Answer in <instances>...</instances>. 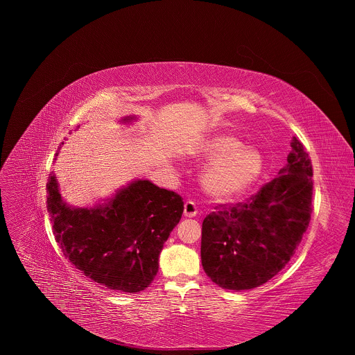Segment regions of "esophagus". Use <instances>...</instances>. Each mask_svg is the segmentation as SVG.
<instances>
[{"label":"esophagus","mask_w":355,"mask_h":355,"mask_svg":"<svg viewBox=\"0 0 355 355\" xmlns=\"http://www.w3.org/2000/svg\"><path fill=\"white\" fill-rule=\"evenodd\" d=\"M196 214H198V209H196L195 202L187 200L185 205H184V215L187 218H193V216H196Z\"/></svg>","instance_id":"obj_1"}]
</instances>
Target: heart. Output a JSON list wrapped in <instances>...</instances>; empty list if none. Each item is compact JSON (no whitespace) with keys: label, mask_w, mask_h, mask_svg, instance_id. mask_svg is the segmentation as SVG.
Wrapping results in <instances>:
<instances>
[{"label":"heart","mask_w":355,"mask_h":355,"mask_svg":"<svg viewBox=\"0 0 355 355\" xmlns=\"http://www.w3.org/2000/svg\"><path fill=\"white\" fill-rule=\"evenodd\" d=\"M234 136L216 135L205 144V155L215 163L204 175V187L215 198H230L254 182L263 171L264 162L260 151L241 147Z\"/></svg>","instance_id":"1"}]
</instances>
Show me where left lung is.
Here are the masks:
<instances>
[{"mask_svg": "<svg viewBox=\"0 0 355 355\" xmlns=\"http://www.w3.org/2000/svg\"><path fill=\"white\" fill-rule=\"evenodd\" d=\"M281 175L237 204H220L202 223L200 260L225 289L260 286L291 260L306 232L313 196V168L296 137Z\"/></svg>", "mask_w": 355, "mask_h": 355, "instance_id": "8db88e82", "label": "left lung"}]
</instances>
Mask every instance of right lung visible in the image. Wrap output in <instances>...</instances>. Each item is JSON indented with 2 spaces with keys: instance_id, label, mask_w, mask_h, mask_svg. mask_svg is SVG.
<instances>
[{
  "instance_id": "obj_1",
  "label": "right lung",
  "mask_w": 355,
  "mask_h": 355,
  "mask_svg": "<svg viewBox=\"0 0 355 355\" xmlns=\"http://www.w3.org/2000/svg\"><path fill=\"white\" fill-rule=\"evenodd\" d=\"M46 192L55 239L77 270L99 285L128 293L153 282L163 244L184 212L178 193L139 180L107 205L71 209L62 200L55 175L49 177Z\"/></svg>"
}]
</instances>
